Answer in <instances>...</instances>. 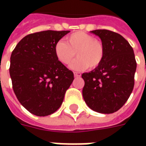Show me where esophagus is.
Returning <instances> with one entry per match:
<instances>
[{
	"mask_svg": "<svg viewBox=\"0 0 146 146\" xmlns=\"http://www.w3.org/2000/svg\"><path fill=\"white\" fill-rule=\"evenodd\" d=\"M76 76H78V75H77V74H76Z\"/></svg>",
	"mask_w": 146,
	"mask_h": 146,
	"instance_id": "1",
	"label": "esophagus"
}]
</instances>
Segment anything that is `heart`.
Listing matches in <instances>:
<instances>
[{
  "instance_id": "b5f03b06",
  "label": "heart",
  "mask_w": 146,
  "mask_h": 146,
  "mask_svg": "<svg viewBox=\"0 0 146 146\" xmlns=\"http://www.w3.org/2000/svg\"><path fill=\"white\" fill-rule=\"evenodd\" d=\"M92 42V49H93V58L94 60H97L96 61V63L98 62V61L100 60V58L102 57V46L100 44V43L96 40H91Z\"/></svg>"
}]
</instances>
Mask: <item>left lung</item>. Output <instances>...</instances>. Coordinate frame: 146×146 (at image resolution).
<instances>
[{
    "instance_id": "left-lung-1",
    "label": "left lung",
    "mask_w": 146,
    "mask_h": 146,
    "mask_svg": "<svg viewBox=\"0 0 146 146\" xmlns=\"http://www.w3.org/2000/svg\"><path fill=\"white\" fill-rule=\"evenodd\" d=\"M62 36L63 31L54 30L29 34L11 53L9 73L13 91L21 105L33 115L56 112L74 79L56 54Z\"/></svg>"
}]
</instances>
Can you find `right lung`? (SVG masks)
<instances>
[{
    "label": "right lung",
    "mask_w": 146,
    "mask_h": 146,
    "mask_svg": "<svg viewBox=\"0 0 146 146\" xmlns=\"http://www.w3.org/2000/svg\"><path fill=\"white\" fill-rule=\"evenodd\" d=\"M91 33L101 39L102 57L95 69L83 73V97L90 109L110 114L122 107L131 94L136 70L135 54L118 33L107 30Z\"/></svg>",
    "instance_id": "obj_1"
}]
</instances>
